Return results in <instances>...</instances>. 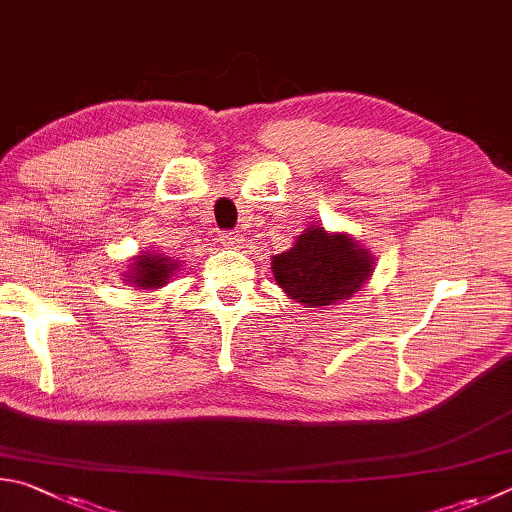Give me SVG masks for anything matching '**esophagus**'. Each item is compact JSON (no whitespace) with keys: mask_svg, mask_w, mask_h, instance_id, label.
<instances>
[{"mask_svg":"<svg viewBox=\"0 0 512 512\" xmlns=\"http://www.w3.org/2000/svg\"><path fill=\"white\" fill-rule=\"evenodd\" d=\"M222 242L227 247H240L242 245V236L238 231H224L222 233Z\"/></svg>","mask_w":512,"mask_h":512,"instance_id":"obj_1","label":"esophagus"}]
</instances>
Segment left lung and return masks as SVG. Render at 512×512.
<instances>
[{"label":"left lung","instance_id":"1","mask_svg":"<svg viewBox=\"0 0 512 512\" xmlns=\"http://www.w3.org/2000/svg\"><path fill=\"white\" fill-rule=\"evenodd\" d=\"M373 258L344 233L312 227L301 233L294 247L274 256V281L297 303L310 308L333 306L353 297L369 281Z\"/></svg>","mask_w":512,"mask_h":512}]
</instances>
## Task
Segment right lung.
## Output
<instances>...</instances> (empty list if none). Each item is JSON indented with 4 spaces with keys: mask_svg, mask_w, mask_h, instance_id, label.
<instances>
[{
    "mask_svg": "<svg viewBox=\"0 0 512 512\" xmlns=\"http://www.w3.org/2000/svg\"><path fill=\"white\" fill-rule=\"evenodd\" d=\"M134 274L132 279L130 276H125V279H130L132 283H137V288H161V285H166L170 276H173L175 270V263H168V258H161V256H139L134 258Z\"/></svg>",
    "mask_w": 512,
    "mask_h": 512,
    "instance_id": "add662e5",
    "label": "right lung"
}]
</instances>
